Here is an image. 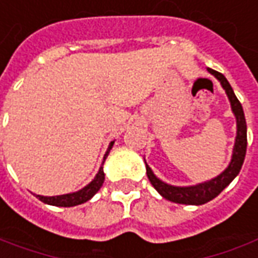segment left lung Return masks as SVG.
I'll return each mask as SVG.
<instances>
[{"label":"left lung","instance_id":"1","mask_svg":"<svg viewBox=\"0 0 258 258\" xmlns=\"http://www.w3.org/2000/svg\"><path fill=\"white\" fill-rule=\"evenodd\" d=\"M209 70L210 75H213L220 82L222 87L225 89L226 94L229 97V101H230V106H232L233 114L236 117L237 133H236V141H234V147H233L232 161H230V164L225 171L220 175H217L216 178L208 180V182H203V183L194 185V186L168 185L165 182L158 179L151 171V168L145 164V166H147V176L152 183V186L158 190L159 195L168 199V201H171V202L182 203V205H203V203L209 202L212 199H215L239 175L241 165L244 162L247 148V125L244 113H243V107H241L240 101L236 97L232 86L227 82V79L216 70Z\"/></svg>","mask_w":258,"mask_h":258}]
</instances>
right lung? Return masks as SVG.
Masks as SVG:
<instances>
[{"instance_id": "obj_1", "label": "right lung", "mask_w": 258, "mask_h": 258, "mask_svg": "<svg viewBox=\"0 0 258 258\" xmlns=\"http://www.w3.org/2000/svg\"><path fill=\"white\" fill-rule=\"evenodd\" d=\"M113 144H114V141H111V143H110V145H108V150H107V152L104 154V158H103V164H104V161H106L107 155H108L110 150L113 148ZM103 164H101V166H100L97 175L94 176V179H93L92 182L89 183V185H86L85 188L78 190V192H73V194H66V195H59V196L36 195V198H38L39 201H42L43 203H46V205H52V206H63V208L76 206V205H82V203L90 201L93 196L99 192V189L101 188V185H103V182H104V171H103Z\"/></svg>"}]
</instances>
